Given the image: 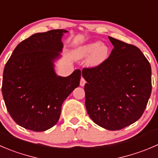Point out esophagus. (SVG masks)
<instances>
[{
	"label": "esophagus",
	"instance_id": "obj_1",
	"mask_svg": "<svg viewBox=\"0 0 158 158\" xmlns=\"http://www.w3.org/2000/svg\"><path fill=\"white\" fill-rule=\"evenodd\" d=\"M85 79H84V78H81V80H80V85L81 86H84V85H85Z\"/></svg>",
	"mask_w": 158,
	"mask_h": 158
}]
</instances>
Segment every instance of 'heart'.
Here are the masks:
<instances>
[{
    "instance_id": "obj_1",
    "label": "heart",
    "mask_w": 158,
    "mask_h": 158,
    "mask_svg": "<svg viewBox=\"0 0 158 158\" xmlns=\"http://www.w3.org/2000/svg\"><path fill=\"white\" fill-rule=\"evenodd\" d=\"M110 55V48L106 45L99 42L85 44L76 48L73 52L76 59H82L89 56L88 63L92 66H96L105 62Z\"/></svg>"
}]
</instances>
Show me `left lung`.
Listing matches in <instances>:
<instances>
[{
	"mask_svg": "<svg viewBox=\"0 0 158 158\" xmlns=\"http://www.w3.org/2000/svg\"><path fill=\"white\" fill-rule=\"evenodd\" d=\"M113 48L108 59L84 68L85 107L93 121L118 131L140 118L151 96V67L135 45L109 36Z\"/></svg>",
	"mask_w": 158,
	"mask_h": 158,
	"instance_id": "obj_1",
	"label": "left lung"
}]
</instances>
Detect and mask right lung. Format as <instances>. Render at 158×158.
I'll use <instances>...</instances> for the list:
<instances>
[{
  "label": "right lung",
  "instance_id": "right-lung-1",
  "mask_svg": "<svg viewBox=\"0 0 158 158\" xmlns=\"http://www.w3.org/2000/svg\"><path fill=\"white\" fill-rule=\"evenodd\" d=\"M66 30L36 33L18 44L6 63L2 95L15 123L41 132L57 123L69 95L79 86L81 71L67 77L57 76L55 59L60 56L62 36Z\"/></svg>",
  "mask_w": 158,
  "mask_h": 158
}]
</instances>
